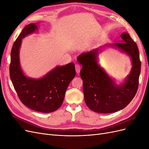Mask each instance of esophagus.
<instances>
[{
    "label": "esophagus",
    "instance_id": "obj_1",
    "mask_svg": "<svg viewBox=\"0 0 149 149\" xmlns=\"http://www.w3.org/2000/svg\"><path fill=\"white\" fill-rule=\"evenodd\" d=\"M75 70H76V73H77L78 74L79 73L80 71V70H81V66L79 65L78 64H76L75 65Z\"/></svg>",
    "mask_w": 149,
    "mask_h": 149
}]
</instances>
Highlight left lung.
<instances>
[{
  "label": "left lung",
  "mask_w": 149,
  "mask_h": 149,
  "mask_svg": "<svg viewBox=\"0 0 149 149\" xmlns=\"http://www.w3.org/2000/svg\"><path fill=\"white\" fill-rule=\"evenodd\" d=\"M121 42L114 45L131 57L132 68L125 83L116 85L97 63L98 48L83 53L78 57L83 68L80 71L83 85L84 98L90 109L98 113H112L124 109L131 101L137 91L141 70L139 52L136 43L129 33L120 35Z\"/></svg>",
  "instance_id": "left-lung-1"
}]
</instances>
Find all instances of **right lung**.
Wrapping results in <instances>:
<instances>
[{"mask_svg":"<svg viewBox=\"0 0 149 149\" xmlns=\"http://www.w3.org/2000/svg\"><path fill=\"white\" fill-rule=\"evenodd\" d=\"M37 29L35 24L25 26L17 37L10 53V77L20 101L34 111L52 112L63 101L65 92L76 75L74 63L57 66L40 79L25 76L20 66L19 48L22 39Z\"/></svg>","mask_w":149,"mask_h":149,"instance_id":"1","label":"right lung"}]
</instances>
